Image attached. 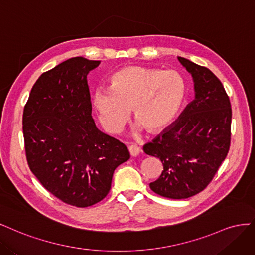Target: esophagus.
<instances>
[{
    "label": "esophagus",
    "instance_id": "1",
    "mask_svg": "<svg viewBox=\"0 0 255 255\" xmlns=\"http://www.w3.org/2000/svg\"><path fill=\"white\" fill-rule=\"evenodd\" d=\"M128 149H129L131 157H137V155L141 153V148H139V147L136 145H130L128 147Z\"/></svg>",
    "mask_w": 255,
    "mask_h": 255
}]
</instances>
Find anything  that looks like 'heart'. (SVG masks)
Instances as JSON below:
<instances>
[{
  "instance_id": "b5f03b06",
  "label": "heart",
  "mask_w": 255,
  "mask_h": 255,
  "mask_svg": "<svg viewBox=\"0 0 255 255\" xmlns=\"http://www.w3.org/2000/svg\"><path fill=\"white\" fill-rule=\"evenodd\" d=\"M185 96V84L172 70L130 65L110 77V87L94 90L92 103L106 131L118 134L132 108L137 119L134 133L147 127L157 131L166 127L178 114Z\"/></svg>"
}]
</instances>
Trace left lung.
I'll return each mask as SVG.
<instances>
[{"label":"left lung","instance_id":"left-lung-1","mask_svg":"<svg viewBox=\"0 0 255 255\" xmlns=\"http://www.w3.org/2000/svg\"><path fill=\"white\" fill-rule=\"evenodd\" d=\"M194 80L195 100L179 119L144 145L145 153L161 160V176L151 190L170 199L203 191L226 159L231 142L232 109L220 80L209 69L178 57Z\"/></svg>","mask_w":255,"mask_h":255}]
</instances>
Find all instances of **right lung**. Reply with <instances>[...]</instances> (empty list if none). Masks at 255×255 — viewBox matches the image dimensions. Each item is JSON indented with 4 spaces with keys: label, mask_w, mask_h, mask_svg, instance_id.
I'll return each instance as SVG.
<instances>
[{
    "label": "right lung",
    "mask_w": 255,
    "mask_h": 255,
    "mask_svg": "<svg viewBox=\"0 0 255 255\" xmlns=\"http://www.w3.org/2000/svg\"><path fill=\"white\" fill-rule=\"evenodd\" d=\"M100 63L74 57L44 72L23 112L31 172L48 192L77 208L103 200L114 170L130 158L127 147L98 130L91 116L87 76Z\"/></svg>",
    "instance_id": "1"
}]
</instances>
